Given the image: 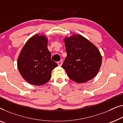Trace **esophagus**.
I'll return each mask as SVG.
<instances>
[{"mask_svg":"<svg viewBox=\"0 0 123 123\" xmlns=\"http://www.w3.org/2000/svg\"><path fill=\"white\" fill-rule=\"evenodd\" d=\"M62 64H63V61L62 60H60V61L58 62V64L59 66H62Z\"/></svg>","mask_w":123,"mask_h":123,"instance_id":"esophagus-1","label":"esophagus"}]
</instances>
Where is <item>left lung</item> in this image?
Masks as SVG:
<instances>
[{"label":"left lung","mask_w":123,"mask_h":123,"mask_svg":"<svg viewBox=\"0 0 123 123\" xmlns=\"http://www.w3.org/2000/svg\"><path fill=\"white\" fill-rule=\"evenodd\" d=\"M67 56L62 68L75 82L85 83L97 74L101 64V55L97 47L80 34L64 39Z\"/></svg>","instance_id":"1"}]
</instances>
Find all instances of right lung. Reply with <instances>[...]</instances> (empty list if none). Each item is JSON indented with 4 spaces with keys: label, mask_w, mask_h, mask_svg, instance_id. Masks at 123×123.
<instances>
[{
    "label": "right lung",
    "mask_w": 123,
    "mask_h": 123,
    "mask_svg": "<svg viewBox=\"0 0 123 123\" xmlns=\"http://www.w3.org/2000/svg\"><path fill=\"white\" fill-rule=\"evenodd\" d=\"M45 36L36 34L28 40L19 55L18 68L23 78L31 84L42 85L47 83L52 70L58 66L51 60Z\"/></svg>",
    "instance_id": "obj_1"
}]
</instances>
